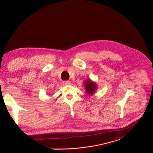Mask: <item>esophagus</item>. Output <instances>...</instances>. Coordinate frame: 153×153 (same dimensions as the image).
Wrapping results in <instances>:
<instances>
[{
    "instance_id": "1",
    "label": "esophagus",
    "mask_w": 153,
    "mask_h": 153,
    "mask_svg": "<svg viewBox=\"0 0 153 153\" xmlns=\"http://www.w3.org/2000/svg\"><path fill=\"white\" fill-rule=\"evenodd\" d=\"M71 84V81H64L62 82V84H63L64 86H66V85H69Z\"/></svg>"
}]
</instances>
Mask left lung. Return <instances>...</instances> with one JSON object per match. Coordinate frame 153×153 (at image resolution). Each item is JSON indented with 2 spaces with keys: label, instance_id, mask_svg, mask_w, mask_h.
I'll list each match as a JSON object with an SVG mask.
<instances>
[{
  "label": "left lung",
  "instance_id": "left-lung-1",
  "mask_svg": "<svg viewBox=\"0 0 153 153\" xmlns=\"http://www.w3.org/2000/svg\"><path fill=\"white\" fill-rule=\"evenodd\" d=\"M84 87H85L86 93L88 94L89 95L93 94L95 93V91H97V84L93 82L91 79H89L84 82Z\"/></svg>",
  "mask_w": 153,
  "mask_h": 153
}]
</instances>
